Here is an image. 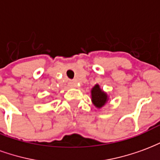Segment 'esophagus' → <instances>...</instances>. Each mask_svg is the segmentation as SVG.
Returning <instances> with one entry per match:
<instances>
[{
	"label": "esophagus",
	"mask_w": 160,
	"mask_h": 160,
	"mask_svg": "<svg viewBox=\"0 0 160 160\" xmlns=\"http://www.w3.org/2000/svg\"><path fill=\"white\" fill-rule=\"evenodd\" d=\"M69 86H70V87H75V84L73 83V82H70V83H69Z\"/></svg>",
	"instance_id": "obj_1"
}]
</instances>
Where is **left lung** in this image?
Returning a JSON list of instances; mask_svg holds the SVG:
<instances>
[{
  "mask_svg": "<svg viewBox=\"0 0 160 160\" xmlns=\"http://www.w3.org/2000/svg\"><path fill=\"white\" fill-rule=\"evenodd\" d=\"M109 95L104 92L98 84H96L91 90V99L92 103L98 109L104 107L109 101Z\"/></svg>",
  "mask_w": 160,
  "mask_h": 160,
  "instance_id": "1",
  "label": "left lung"
}]
</instances>
